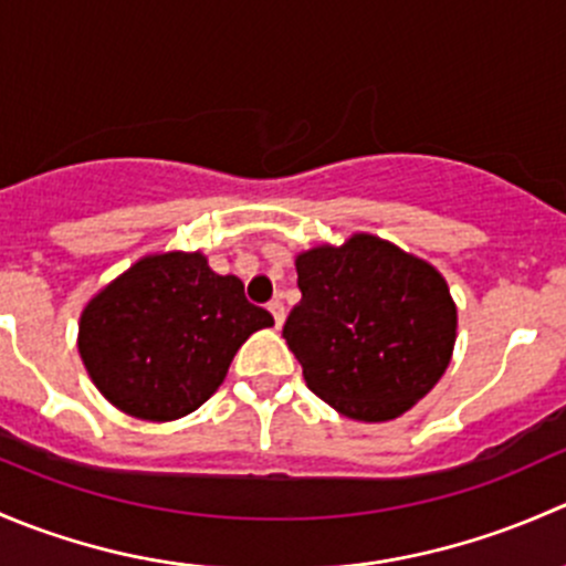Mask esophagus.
<instances>
[{
	"label": "esophagus",
	"mask_w": 566,
	"mask_h": 566,
	"mask_svg": "<svg viewBox=\"0 0 566 566\" xmlns=\"http://www.w3.org/2000/svg\"><path fill=\"white\" fill-rule=\"evenodd\" d=\"M268 312L273 315V323H276V328H282V325H284V304H282V301H271V304H268Z\"/></svg>",
	"instance_id": "obj_1"
}]
</instances>
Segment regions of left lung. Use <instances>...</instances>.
I'll return each instance as SVG.
<instances>
[{"label":"left lung","mask_w":566,"mask_h":566,"mask_svg":"<svg viewBox=\"0 0 566 566\" xmlns=\"http://www.w3.org/2000/svg\"><path fill=\"white\" fill-rule=\"evenodd\" d=\"M284 339L323 402L353 421L408 413L443 378L458 304L436 265L369 232L295 254Z\"/></svg>","instance_id":"left-lung-1"}]
</instances>
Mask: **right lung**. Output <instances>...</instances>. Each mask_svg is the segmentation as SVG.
I'll return each mask as SVG.
<instances>
[{"label":"right lung","instance_id":"obj_1","mask_svg":"<svg viewBox=\"0 0 566 566\" xmlns=\"http://www.w3.org/2000/svg\"><path fill=\"white\" fill-rule=\"evenodd\" d=\"M273 317L202 251L145 254L101 287L78 317V356L108 402L145 421L193 413L232 358Z\"/></svg>","mask_w":566,"mask_h":566}]
</instances>
